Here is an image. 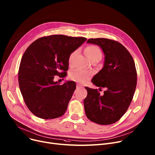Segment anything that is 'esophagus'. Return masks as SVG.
Instances as JSON below:
<instances>
[{"mask_svg":"<svg viewBox=\"0 0 155 155\" xmlns=\"http://www.w3.org/2000/svg\"><path fill=\"white\" fill-rule=\"evenodd\" d=\"M82 87H82V86H81V85H77V89H80V88H81Z\"/></svg>","mask_w":155,"mask_h":155,"instance_id":"1","label":"esophagus"}]
</instances>
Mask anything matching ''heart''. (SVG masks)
Segmentation results:
<instances>
[{
  "label": "heart",
  "mask_w": 155,
  "mask_h": 155,
  "mask_svg": "<svg viewBox=\"0 0 155 155\" xmlns=\"http://www.w3.org/2000/svg\"><path fill=\"white\" fill-rule=\"evenodd\" d=\"M85 53L87 56L90 58V60L96 58H101L102 54L101 50L99 47L95 45H90L88 46L85 48ZM75 54V52H73L71 54V55L69 57L68 61L69 63L71 62L72 57H74ZM91 76V74L90 71L82 70L80 69H76L71 71L70 74V78L75 81L76 82L80 84H84L85 82L88 80Z\"/></svg>",
  "instance_id": "heart-1"
}]
</instances>
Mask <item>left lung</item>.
Instances as JSON below:
<instances>
[{
    "instance_id": "1",
    "label": "left lung",
    "mask_w": 155,
    "mask_h": 155,
    "mask_svg": "<svg viewBox=\"0 0 155 155\" xmlns=\"http://www.w3.org/2000/svg\"><path fill=\"white\" fill-rule=\"evenodd\" d=\"M87 43L100 46L105 54L104 66L91 82L106 90L101 95L97 89L85 87V114L97 124H113L125 114L133 100L137 83L135 61L128 50L117 41L97 38L88 39Z\"/></svg>"
}]
</instances>
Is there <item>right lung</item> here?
<instances>
[{
  "mask_svg": "<svg viewBox=\"0 0 155 155\" xmlns=\"http://www.w3.org/2000/svg\"><path fill=\"white\" fill-rule=\"evenodd\" d=\"M87 40L85 37L52 35L38 38L24 52L18 69V84L29 110L40 118L62 116L76 88L68 81L59 85L54 76L65 77L71 54Z\"/></svg>",
  "mask_w": 155,
  "mask_h": 155,
  "instance_id": "right-lung-1",
  "label": "right lung"
}]
</instances>
